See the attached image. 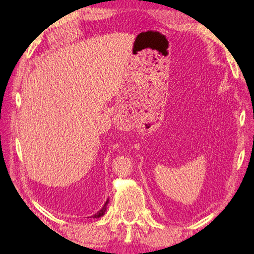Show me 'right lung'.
Masks as SVG:
<instances>
[{"mask_svg": "<svg viewBox=\"0 0 254 254\" xmlns=\"http://www.w3.org/2000/svg\"><path fill=\"white\" fill-rule=\"evenodd\" d=\"M108 203H109V199H107V201H106V203L104 204V206L102 207L101 210H99L97 213H95L94 215H92V218H99V217H102V216H104L105 215V213H106V211H107V205H108Z\"/></svg>", "mask_w": 254, "mask_h": 254, "instance_id": "obj_1", "label": "right lung"}]
</instances>
